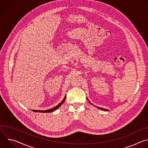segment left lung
<instances>
[{"label": "left lung", "mask_w": 148, "mask_h": 148, "mask_svg": "<svg viewBox=\"0 0 148 148\" xmlns=\"http://www.w3.org/2000/svg\"><path fill=\"white\" fill-rule=\"evenodd\" d=\"M88 101H89V100H88ZM90 103H91L90 102ZM92 104V103H91ZM99 109H100V110H103V111H108L107 110H106V109H104V108H99V107H98Z\"/></svg>", "instance_id": "1"}]
</instances>
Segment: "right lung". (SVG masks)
<instances>
[{"label":"right lung","instance_id":"add662e5","mask_svg":"<svg viewBox=\"0 0 148 148\" xmlns=\"http://www.w3.org/2000/svg\"><path fill=\"white\" fill-rule=\"evenodd\" d=\"M66 96L64 97V99H63L62 101V102H61L59 104H58L56 107H54V108H51V109H49V110H45V111H40V110H32L33 111H34V112H53V111H55L56 110H57L58 108H59L61 105H62V103L64 102V101H65V99H66Z\"/></svg>","mask_w":148,"mask_h":148}]
</instances>
